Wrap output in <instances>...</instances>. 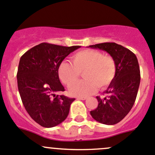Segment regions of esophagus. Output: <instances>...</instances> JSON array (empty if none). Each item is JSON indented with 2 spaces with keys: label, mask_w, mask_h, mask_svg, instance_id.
<instances>
[{
  "label": "esophagus",
  "mask_w": 155,
  "mask_h": 155,
  "mask_svg": "<svg viewBox=\"0 0 155 155\" xmlns=\"http://www.w3.org/2000/svg\"><path fill=\"white\" fill-rule=\"evenodd\" d=\"M76 99L82 100V101H85V100L87 99V97H76Z\"/></svg>",
  "instance_id": "esophagus-1"
}]
</instances>
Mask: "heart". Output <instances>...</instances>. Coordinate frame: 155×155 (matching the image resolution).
I'll return each instance as SVG.
<instances>
[{
	"label": "heart",
	"mask_w": 155,
	"mask_h": 155,
	"mask_svg": "<svg viewBox=\"0 0 155 155\" xmlns=\"http://www.w3.org/2000/svg\"><path fill=\"white\" fill-rule=\"evenodd\" d=\"M71 64L63 61L58 67V76L63 83L70 85L83 73L85 79L73 84L69 91L74 96L86 97L99 89L105 88L116 74V63L112 56L104 55L97 50L85 49L72 58Z\"/></svg>",
	"instance_id": "heart-1"
}]
</instances>
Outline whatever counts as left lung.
Listing matches in <instances>:
<instances>
[{"mask_svg":"<svg viewBox=\"0 0 155 155\" xmlns=\"http://www.w3.org/2000/svg\"><path fill=\"white\" fill-rule=\"evenodd\" d=\"M87 47L107 51L116 63V74L105 97H97L98 106L91 111L92 118L101 124L120 122L132 109L140 83V70L137 56L130 50L115 43H104Z\"/></svg>","mask_w":155,"mask_h":155,"instance_id":"left-lung-1","label":"left lung"}]
</instances>
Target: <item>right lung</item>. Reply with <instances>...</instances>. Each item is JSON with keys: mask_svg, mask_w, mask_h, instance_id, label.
I'll list each match as a JSON object with an SVG mask.
<instances>
[{"mask_svg": "<svg viewBox=\"0 0 155 155\" xmlns=\"http://www.w3.org/2000/svg\"><path fill=\"white\" fill-rule=\"evenodd\" d=\"M80 47L43 43L20 58L17 73L20 97L30 116L42 127H55L68 117L75 98L55 95L64 91L59 79L58 67L69 54Z\"/></svg>", "mask_w": 155, "mask_h": 155, "instance_id": "obj_1", "label": "right lung"}]
</instances>
